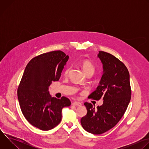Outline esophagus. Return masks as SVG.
<instances>
[{"instance_id":"obj_1","label":"esophagus","mask_w":149,"mask_h":149,"mask_svg":"<svg viewBox=\"0 0 149 149\" xmlns=\"http://www.w3.org/2000/svg\"><path fill=\"white\" fill-rule=\"evenodd\" d=\"M73 105H76V106H81L82 105V104L79 102H77V101H75L72 103Z\"/></svg>"}]
</instances>
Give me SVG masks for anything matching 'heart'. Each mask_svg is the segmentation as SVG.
<instances>
[{"mask_svg": "<svg viewBox=\"0 0 149 149\" xmlns=\"http://www.w3.org/2000/svg\"><path fill=\"white\" fill-rule=\"evenodd\" d=\"M81 67L82 68L83 71L86 75H88V74L93 75L95 72L94 66L93 65V63L91 62H90L89 61L85 60V61H82L81 63ZM70 70H71V68H70V67L67 68L65 71V74H69Z\"/></svg>", "mask_w": 149, "mask_h": 149, "instance_id": "1", "label": "heart"}]
</instances>
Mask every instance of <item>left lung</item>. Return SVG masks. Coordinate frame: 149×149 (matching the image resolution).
Wrapping results in <instances>:
<instances>
[{
	"mask_svg": "<svg viewBox=\"0 0 149 149\" xmlns=\"http://www.w3.org/2000/svg\"><path fill=\"white\" fill-rule=\"evenodd\" d=\"M103 74L99 86L89 98L99 100L103 104L95 109L92 104L85 102L87 110L82 117L81 124L85 130L101 134L114 127L125 112L131 99L130 75L124 63L113 55L99 51Z\"/></svg>",
	"mask_w": 149,
	"mask_h": 149,
	"instance_id": "left-lung-1",
	"label": "left lung"
}]
</instances>
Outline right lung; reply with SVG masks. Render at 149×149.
<instances>
[{
	"label": "right lung",
	"instance_id": "1",
	"mask_svg": "<svg viewBox=\"0 0 149 149\" xmlns=\"http://www.w3.org/2000/svg\"><path fill=\"white\" fill-rule=\"evenodd\" d=\"M68 55L61 51H52L32 59L26 65L17 90L20 107L33 126L49 130L61 121L62 110L71 105L70 100L51 97L50 85L60 78Z\"/></svg>",
	"mask_w": 149,
	"mask_h": 149
}]
</instances>
